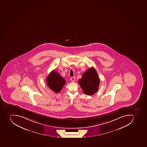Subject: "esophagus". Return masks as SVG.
<instances>
[{
    "instance_id": "esophagus-1",
    "label": "esophagus",
    "mask_w": 147,
    "mask_h": 147,
    "mask_svg": "<svg viewBox=\"0 0 147 147\" xmlns=\"http://www.w3.org/2000/svg\"><path fill=\"white\" fill-rule=\"evenodd\" d=\"M71 80L72 81V82H74L75 80V78L74 77H72L71 78Z\"/></svg>"
}]
</instances>
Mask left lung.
Masks as SVG:
<instances>
[{
  "label": "left lung",
  "mask_w": 147,
  "mask_h": 147,
  "mask_svg": "<svg viewBox=\"0 0 147 147\" xmlns=\"http://www.w3.org/2000/svg\"><path fill=\"white\" fill-rule=\"evenodd\" d=\"M79 83L86 94L92 95L99 88L100 80L97 73L94 67L89 68L82 75Z\"/></svg>",
  "instance_id": "1"
}]
</instances>
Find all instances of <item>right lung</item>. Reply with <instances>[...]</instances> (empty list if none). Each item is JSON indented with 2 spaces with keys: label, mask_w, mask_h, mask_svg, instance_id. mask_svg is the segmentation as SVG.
Here are the masks:
<instances>
[{
  "label": "right lung",
  "mask_w": 147,
  "mask_h": 147,
  "mask_svg": "<svg viewBox=\"0 0 147 147\" xmlns=\"http://www.w3.org/2000/svg\"><path fill=\"white\" fill-rule=\"evenodd\" d=\"M48 87L55 93H59L66 82L63 77L56 71H53L50 73L47 78Z\"/></svg>",
  "instance_id": "1"
}]
</instances>
